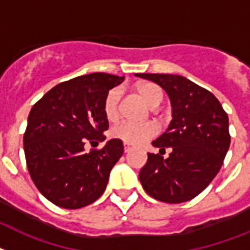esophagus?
Masks as SVG:
<instances>
[{
    "instance_id": "esophagus-1",
    "label": "esophagus",
    "mask_w": 250,
    "mask_h": 250,
    "mask_svg": "<svg viewBox=\"0 0 250 250\" xmlns=\"http://www.w3.org/2000/svg\"><path fill=\"white\" fill-rule=\"evenodd\" d=\"M132 146L128 145V144H125V153H128V151H131Z\"/></svg>"
}]
</instances>
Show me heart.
Here are the masks:
<instances>
[{"label":"heart","mask_w":250,"mask_h":250,"mask_svg":"<svg viewBox=\"0 0 250 250\" xmlns=\"http://www.w3.org/2000/svg\"><path fill=\"white\" fill-rule=\"evenodd\" d=\"M136 91L139 96L145 101L150 107H155L163 101L164 92L158 84L151 82L140 83L136 86ZM121 90L113 88L107 92L104 100V113L109 121H114L118 117L119 100H121ZM157 125L150 122L146 123H131V122H122L111 128V135L115 139L122 140L125 144L137 145L146 140L151 139L157 135Z\"/></svg>","instance_id":"heart-1"}]
</instances>
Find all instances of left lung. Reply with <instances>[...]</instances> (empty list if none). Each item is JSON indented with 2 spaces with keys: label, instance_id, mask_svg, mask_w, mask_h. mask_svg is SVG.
I'll use <instances>...</instances> for the list:
<instances>
[{
  "label": "left lung",
  "instance_id": "8db88e82",
  "mask_svg": "<svg viewBox=\"0 0 250 250\" xmlns=\"http://www.w3.org/2000/svg\"><path fill=\"white\" fill-rule=\"evenodd\" d=\"M163 88L172 105V121L153 141L159 154H147L139 178L150 196L184 203L199 195L222 167L230 147L229 117L217 97L177 74H135ZM171 150L163 158L161 151Z\"/></svg>",
  "mask_w": 250,
  "mask_h": 250
}]
</instances>
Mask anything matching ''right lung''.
I'll return each instance as SVG.
<instances>
[{"label":"right lung","instance_id":"1","mask_svg":"<svg viewBox=\"0 0 250 250\" xmlns=\"http://www.w3.org/2000/svg\"><path fill=\"white\" fill-rule=\"evenodd\" d=\"M123 79L106 73L77 77L59 83L32 107L24 133L26 167L41 194L55 206L78 209L105 191L123 143L111 139L91 151L84 144L105 140L104 100Z\"/></svg>","mask_w":250,"mask_h":250}]
</instances>
